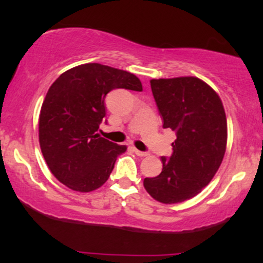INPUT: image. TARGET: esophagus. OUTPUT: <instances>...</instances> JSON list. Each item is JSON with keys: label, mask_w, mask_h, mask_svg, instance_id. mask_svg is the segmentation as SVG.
Wrapping results in <instances>:
<instances>
[{"label": "esophagus", "mask_w": 263, "mask_h": 263, "mask_svg": "<svg viewBox=\"0 0 263 263\" xmlns=\"http://www.w3.org/2000/svg\"><path fill=\"white\" fill-rule=\"evenodd\" d=\"M134 152H135L136 155H137L138 157H146V156H148V153H147V152H142V151L137 149V148H134Z\"/></svg>", "instance_id": "34e87169"}]
</instances>
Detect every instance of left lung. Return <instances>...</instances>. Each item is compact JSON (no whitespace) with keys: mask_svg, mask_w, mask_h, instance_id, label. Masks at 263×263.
Instances as JSON below:
<instances>
[{"mask_svg":"<svg viewBox=\"0 0 263 263\" xmlns=\"http://www.w3.org/2000/svg\"><path fill=\"white\" fill-rule=\"evenodd\" d=\"M151 89L163 119V128L176 131L170 159L143 185L155 200L176 204L195 197L218 172L228 143V121L221 99L195 77L152 79Z\"/></svg>","mask_w":263,"mask_h":263,"instance_id":"1","label":"left lung"}]
</instances>
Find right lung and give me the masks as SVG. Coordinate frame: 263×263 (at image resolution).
Returning a JSON list of instances; mask_svg holds the SVG:
<instances>
[{
  "mask_svg": "<svg viewBox=\"0 0 263 263\" xmlns=\"http://www.w3.org/2000/svg\"><path fill=\"white\" fill-rule=\"evenodd\" d=\"M114 89L142 91V84L126 70L87 63L60 75L42 104V153L53 176L75 192L100 188L127 149L96 134L106 114L105 98Z\"/></svg>",
  "mask_w": 263,
  "mask_h": 263,
  "instance_id": "obj_1",
  "label": "right lung"
}]
</instances>
